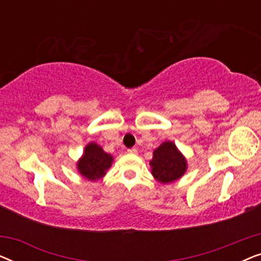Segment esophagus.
Returning <instances> with one entry per match:
<instances>
[{"instance_id": "1", "label": "esophagus", "mask_w": 261, "mask_h": 261, "mask_svg": "<svg viewBox=\"0 0 261 261\" xmlns=\"http://www.w3.org/2000/svg\"><path fill=\"white\" fill-rule=\"evenodd\" d=\"M127 152L130 153V154H135L137 153V148H129Z\"/></svg>"}]
</instances>
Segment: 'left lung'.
<instances>
[{
    "instance_id": "8db88e82",
    "label": "left lung",
    "mask_w": 261,
    "mask_h": 261,
    "mask_svg": "<svg viewBox=\"0 0 261 261\" xmlns=\"http://www.w3.org/2000/svg\"><path fill=\"white\" fill-rule=\"evenodd\" d=\"M149 166L153 177L159 183L170 184L184 176L188 170V162L173 141H164L153 151Z\"/></svg>"
}]
</instances>
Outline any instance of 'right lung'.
I'll use <instances>...</instances> for the list:
<instances>
[{
  "label": "right lung",
  "mask_w": 261,
  "mask_h": 261,
  "mask_svg": "<svg viewBox=\"0 0 261 261\" xmlns=\"http://www.w3.org/2000/svg\"><path fill=\"white\" fill-rule=\"evenodd\" d=\"M114 162V156L103 151L96 142H89L77 162V170L88 180L97 181L106 176Z\"/></svg>",
  "instance_id": "obj_1"
}]
</instances>
